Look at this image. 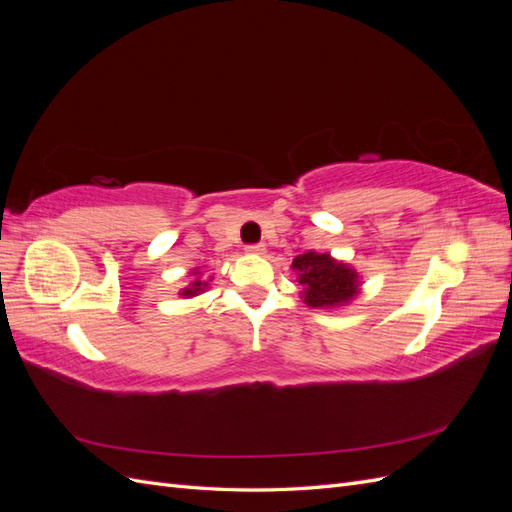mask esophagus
I'll list each match as a JSON object with an SVG mask.
<instances>
[{
    "instance_id": "1",
    "label": "esophagus",
    "mask_w": 512,
    "mask_h": 512,
    "mask_svg": "<svg viewBox=\"0 0 512 512\" xmlns=\"http://www.w3.org/2000/svg\"><path fill=\"white\" fill-rule=\"evenodd\" d=\"M245 252L247 254H265V245H262V243H250V245H245Z\"/></svg>"
}]
</instances>
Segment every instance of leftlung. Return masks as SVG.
I'll return each mask as SVG.
<instances>
[{
    "label": "left lung",
    "instance_id": "left-lung-1",
    "mask_svg": "<svg viewBox=\"0 0 512 512\" xmlns=\"http://www.w3.org/2000/svg\"><path fill=\"white\" fill-rule=\"evenodd\" d=\"M292 269L299 273L305 303L312 307L344 305L359 292L356 271L329 254H301L292 260Z\"/></svg>",
    "mask_w": 512,
    "mask_h": 512
}]
</instances>
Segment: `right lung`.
I'll return each instance as SVG.
<instances>
[{"instance_id":"add662e5","label":"right lung","mask_w":512,"mask_h":512,"mask_svg":"<svg viewBox=\"0 0 512 512\" xmlns=\"http://www.w3.org/2000/svg\"><path fill=\"white\" fill-rule=\"evenodd\" d=\"M207 286V282H200V280H194V284L190 286V288H185V290H181V294L183 297H194V294H198L200 290H203Z\"/></svg>"}]
</instances>
